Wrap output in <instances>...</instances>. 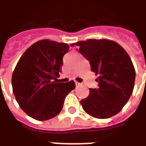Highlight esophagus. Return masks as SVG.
<instances>
[{"label": "esophagus", "instance_id": "1", "mask_svg": "<svg viewBox=\"0 0 146 146\" xmlns=\"http://www.w3.org/2000/svg\"><path fill=\"white\" fill-rule=\"evenodd\" d=\"M75 84H76V86H80V85H81V84H80V83L76 82H76H75Z\"/></svg>", "mask_w": 146, "mask_h": 146}]
</instances>
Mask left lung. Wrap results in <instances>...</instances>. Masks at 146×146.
<instances>
[{
  "instance_id": "left-lung-1",
  "label": "left lung",
  "mask_w": 146,
  "mask_h": 146,
  "mask_svg": "<svg viewBox=\"0 0 146 146\" xmlns=\"http://www.w3.org/2000/svg\"><path fill=\"white\" fill-rule=\"evenodd\" d=\"M73 46L74 44H72ZM99 76L97 88L80 101L86 113L98 119H106L122 110L135 86V70L131 59L117 43L109 40L91 39L75 44Z\"/></svg>"
}]
</instances>
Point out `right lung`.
<instances>
[{"mask_svg": "<svg viewBox=\"0 0 146 146\" xmlns=\"http://www.w3.org/2000/svg\"><path fill=\"white\" fill-rule=\"evenodd\" d=\"M69 49L65 43L42 40L18 62L11 77L13 93L21 109L33 119L43 121L57 116L66 95L75 88L73 80L62 83L55 78Z\"/></svg>", "mask_w": 146, "mask_h": 146, "instance_id": "obj_1", "label": "right lung"}]
</instances>
